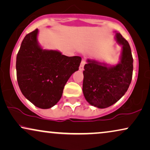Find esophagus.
Returning <instances> with one entry per match:
<instances>
[{
    "mask_svg": "<svg viewBox=\"0 0 150 150\" xmlns=\"http://www.w3.org/2000/svg\"><path fill=\"white\" fill-rule=\"evenodd\" d=\"M85 64H86V59H83L81 62L80 66H79V70H80V71H82V70L83 69V67H84Z\"/></svg>",
    "mask_w": 150,
    "mask_h": 150,
    "instance_id": "obj_1",
    "label": "esophagus"
}]
</instances>
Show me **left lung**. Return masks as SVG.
Wrapping results in <instances>:
<instances>
[{
  "label": "left lung",
  "mask_w": 150,
  "mask_h": 150,
  "mask_svg": "<svg viewBox=\"0 0 150 150\" xmlns=\"http://www.w3.org/2000/svg\"><path fill=\"white\" fill-rule=\"evenodd\" d=\"M116 39L123 46L120 63L108 67L88 59L84 65L83 93L90 104L99 108L118 101L127 92L132 78L133 58L128 42L119 33Z\"/></svg>",
  "instance_id": "8db88e82"
}]
</instances>
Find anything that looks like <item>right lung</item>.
Here are the masks:
<instances>
[{"label":"right lung","mask_w":150,"mask_h":150,"mask_svg":"<svg viewBox=\"0 0 150 150\" xmlns=\"http://www.w3.org/2000/svg\"><path fill=\"white\" fill-rule=\"evenodd\" d=\"M38 33L36 29L22 42L16 57L17 81L28 100L36 107L47 109L60 99L68 79L78 71L81 57L43 50L38 43Z\"/></svg>","instance_id":"obj_1"}]
</instances>
